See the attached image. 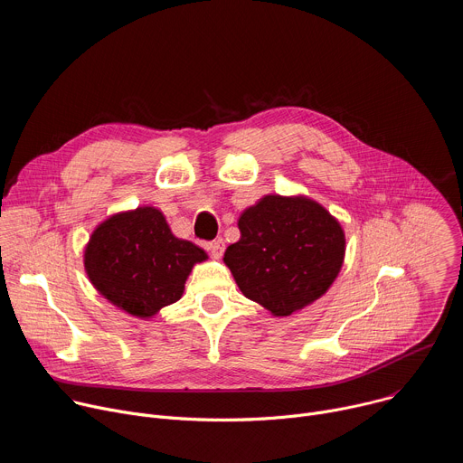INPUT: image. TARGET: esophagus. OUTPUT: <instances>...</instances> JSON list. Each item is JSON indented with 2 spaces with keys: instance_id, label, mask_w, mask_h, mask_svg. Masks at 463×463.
<instances>
[{
  "instance_id": "esophagus-1",
  "label": "esophagus",
  "mask_w": 463,
  "mask_h": 463,
  "mask_svg": "<svg viewBox=\"0 0 463 463\" xmlns=\"http://www.w3.org/2000/svg\"><path fill=\"white\" fill-rule=\"evenodd\" d=\"M207 249L211 250V256H213L214 260H220V258L223 256V250H225V241H223L222 238H218V240L207 243Z\"/></svg>"
}]
</instances>
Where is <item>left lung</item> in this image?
Wrapping results in <instances>:
<instances>
[{
  "label": "left lung",
  "mask_w": 463,
  "mask_h": 463,
  "mask_svg": "<svg viewBox=\"0 0 463 463\" xmlns=\"http://www.w3.org/2000/svg\"><path fill=\"white\" fill-rule=\"evenodd\" d=\"M238 229L225 266L240 291L275 317L318 300L343 269L345 229L307 195H263L240 214Z\"/></svg>",
  "instance_id": "obj_1"
}]
</instances>
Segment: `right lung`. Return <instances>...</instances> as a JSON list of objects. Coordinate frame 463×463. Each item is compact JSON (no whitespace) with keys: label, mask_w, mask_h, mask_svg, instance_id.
Here are the masks:
<instances>
[{"label":"right lung","mask_w":463,"mask_h":463,"mask_svg":"<svg viewBox=\"0 0 463 463\" xmlns=\"http://www.w3.org/2000/svg\"><path fill=\"white\" fill-rule=\"evenodd\" d=\"M207 258L202 247L172 234L159 209L143 205L95 227L84 247V269L111 306L150 320L183 297L194 266Z\"/></svg>","instance_id":"add662e5"}]
</instances>
